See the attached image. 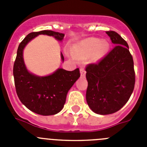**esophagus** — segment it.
Listing matches in <instances>:
<instances>
[{"label": "esophagus", "instance_id": "34e87169", "mask_svg": "<svg viewBox=\"0 0 147 147\" xmlns=\"http://www.w3.org/2000/svg\"><path fill=\"white\" fill-rule=\"evenodd\" d=\"M80 73H81V76L82 77H85V74H86V71L84 69V67H80Z\"/></svg>", "mask_w": 147, "mask_h": 147}]
</instances>
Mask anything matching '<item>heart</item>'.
<instances>
[{"label":"heart","mask_w":147,"mask_h":147,"mask_svg":"<svg viewBox=\"0 0 147 147\" xmlns=\"http://www.w3.org/2000/svg\"><path fill=\"white\" fill-rule=\"evenodd\" d=\"M109 49V43L106 40L100 41L98 38H88L76 47L75 55L80 57H86L93 54V59L98 60L103 57Z\"/></svg>","instance_id":"obj_1"}]
</instances>
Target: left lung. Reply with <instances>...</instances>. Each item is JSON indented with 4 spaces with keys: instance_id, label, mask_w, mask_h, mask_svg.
Returning a JSON list of instances; mask_svg holds the SVG:
<instances>
[{
    "instance_id": "obj_1",
    "label": "left lung",
    "mask_w": 147,
    "mask_h": 147,
    "mask_svg": "<svg viewBox=\"0 0 147 147\" xmlns=\"http://www.w3.org/2000/svg\"><path fill=\"white\" fill-rule=\"evenodd\" d=\"M115 47L96 63L85 67L86 100L96 113L117 112L128 102L135 87L136 74L128 44L117 32L107 31Z\"/></svg>"
}]
</instances>
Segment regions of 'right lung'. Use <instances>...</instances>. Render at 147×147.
<instances>
[{"label":"right lung","mask_w":147,"mask_h":147,"mask_svg":"<svg viewBox=\"0 0 147 147\" xmlns=\"http://www.w3.org/2000/svg\"><path fill=\"white\" fill-rule=\"evenodd\" d=\"M39 34L53 36L62 40L65 34L50 30L34 32L28 34L18 46L13 67L15 89L20 102L32 112L42 115L58 113L63 108L66 96L75 82L80 78L79 68L68 71L59 68L54 74L40 77L27 71L23 58V51L30 40ZM62 59L64 57L61 54Z\"/></svg>","instance_id":"right-lung-1"}]
</instances>
